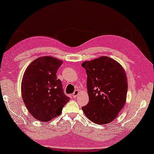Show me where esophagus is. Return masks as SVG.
Masks as SVG:
<instances>
[{
    "label": "esophagus",
    "mask_w": 154,
    "mask_h": 154,
    "mask_svg": "<svg viewBox=\"0 0 154 154\" xmlns=\"http://www.w3.org/2000/svg\"><path fill=\"white\" fill-rule=\"evenodd\" d=\"M79 90H75L74 91V93H73V97H74V98L77 97V96L78 95V94H79Z\"/></svg>",
    "instance_id": "1"
}]
</instances>
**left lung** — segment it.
<instances>
[{"mask_svg":"<svg viewBox=\"0 0 154 154\" xmlns=\"http://www.w3.org/2000/svg\"><path fill=\"white\" fill-rule=\"evenodd\" d=\"M87 75L89 101L82 107L93 122L104 124L112 122L126 103L128 82L126 72L113 59L102 56L81 64Z\"/></svg>","mask_w":154,"mask_h":154,"instance_id":"obj_1","label":"left lung"}]
</instances>
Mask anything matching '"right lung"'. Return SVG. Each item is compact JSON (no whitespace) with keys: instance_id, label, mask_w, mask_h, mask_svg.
Segmentation results:
<instances>
[{"instance_id":"1","label":"right lung","mask_w":154,"mask_h":154,"mask_svg":"<svg viewBox=\"0 0 154 154\" xmlns=\"http://www.w3.org/2000/svg\"><path fill=\"white\" fill-rule=\"evenodd\" d=\"M63 61L50 56L35 59L23 75L21 93L31 115L38 120L48 122L60 115L69 100L65 95L57 71Z\"/></svg>"}]
</instances>
